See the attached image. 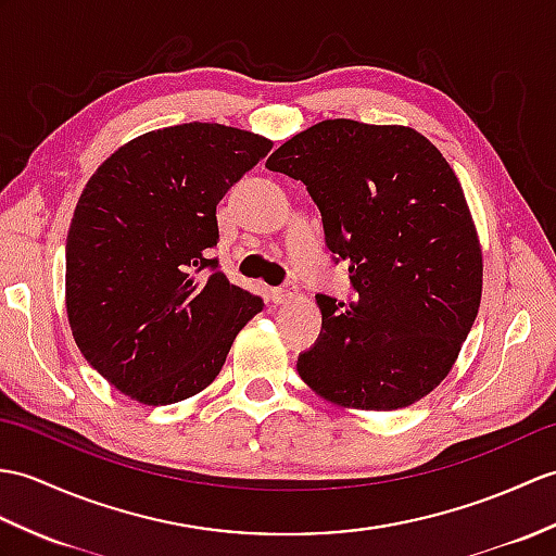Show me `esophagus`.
I'll use <instances>...</instances> for the list:
<instances>
[{
	"mask_svg": "<svg viewBox=\"0 0 556 556\" xmlns=\"http://www.w3.org/2000/svg\"><path fill=\"white\" fill-rule=\"evenodd\" d=\"M295 291L291 287H277V289H269V301L273 303H287L289 299H293Z\"/></svg>",
	"mask_w": 556,
	"mask_h": 556,
	"instance_id": "34e87169",
	"label": "esophagus"
}]
</instances>
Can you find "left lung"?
I'll use <instances>...</instances> for the list:
<instances>
[{
    "label": "left lung",
    "mask_w": 556,
    "mask_h": 556,
    "mask_svg": "<svg viewBox=\"0 0 556 556\" xmlns=\"http://www.w3.org/2000/svg\"><path fill=\"white\" fill-rule=\"evenodd\" d=\"M301 179L353 301L317 293L321 331L299 355L301 379L329 403L389 412L441 383L467 341L483 255L453 167L403 125L321 121L265 163Z\"/></svg>",
    "instance_id": "left-lung-1"
}]
</instances>
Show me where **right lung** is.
<instances>
[{
    "label": "right lung",
    "mask_w": 556,
    "mask_h": 556,
    "mask_svg": "<svg viewBox=\"0 0 556 556\" xmlns=\"http://www.w3.org/2000/svg\"><path fill=\"white\" fill-rule=\"evenodd\" d=\"M273 141L185 123L127 141L89 177L66 239V309L85 359L121 393H201L263 299L217 269V203Z\"/></svg>",
    "instance_id": "right-lung-1"
}]
</instances>
